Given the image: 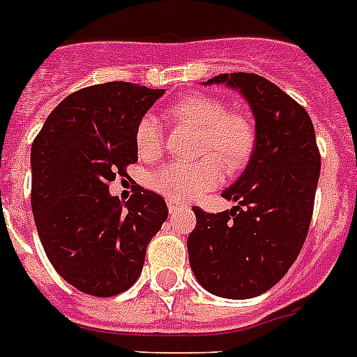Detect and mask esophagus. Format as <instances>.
I'll list each match as a JSON object with an SVG mask.
<instances>
[{"label":"esophagus","instance_id":"obj_1","mask_svg":"<svg viewBox=\"0 0 357 357\" xmlns=\"http://www.w3.org/2000/svg\"><path fill=\"white\" fill-rule=\"evenodd\" d=\"M167 206H168V211L170 213H174V211H178L179 207V204H176V202H172V200H167Z\"/></svg>","mask_w":357,"mask_h":357}]
</instances>
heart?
I'll use <instances>...</instances> for the list:
<instances>
[{
  "mask_svg": "<svg viewBox=\"0 0 357 357\" xmlns=\"http://www.w3.org/2000/svg\"><path fill=\"white\" fill-rule=\"evenodd\" d=\"M170 113L178 122L198 131L196 162H168L151 176V187L172 202H192L220 185L224 164L238 170L248 162L255 146L254 122L238 111H228L222 100L189 94L174 103ZM140 157L155 159L162 151V131L153 114H144L135 129Z\"/></svg>",
  "mask_w": 357,
  "mask_h": 357,
  "instance_id": "b5f03b06",
  "label": "heart"
}]
</instances>
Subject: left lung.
I'll list each match as a JSON object with an SVG mask.
<instances>
[{"label":"left lung","mask_w":357,"mask_h":357,"mask_svg":"<svg viewBox=\"0 0 357 357\" xmlns=\"http://www.w3.org/2000/svg\"><path fill=\"white\" fill-rule=\"evenodd\" d=\"M248 102L255 146L243 176L222 198L228 211L192 207L196 228L187 238L190 268L209 293L244 300L274 287L307 237L321 153L310 114L265 77L246 72L215 75Z\"/></svg>","instance_id":"8db88e82"}]
</instances>
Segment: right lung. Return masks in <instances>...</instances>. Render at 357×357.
Here are the masks:
<instances>
[{
  "instance_id": "obj_1",
  "label": "right lung",
  "mask_w": 357,
  "mask_h": 357,
  "mask_svg": "<svg viewBox=\"0 0 357 357\" xmlns=\"http://www.w3.org/2000/svg\"><path fill=\"white\" fill-rule=\"evenodd\" d=\"M126 81L92 85L53 109L31 148V207L53 268L92 296L137 282L146 248L167 220V204L139 187L129 202L109 185L137 162L135 129L162 96Z\"/></svg>"
}]
</instances>
